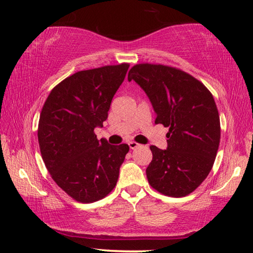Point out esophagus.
Returning <instances> with one entry per match:
<instances>
[{"label": "esophagus", "instance_id": "esophagus-1", "mask_svg": "<svg viewBox=\"0 0 253 253\" xmlns=\"http://www.w3.org/2000/svg\"><path fill=\"white\" fill-rule=\"evenodd\" d=\"M128 145H129V149H130V150H134V149H136V148H138V146H139L138 143L134 142V141L128 142Z\"/></svg>", "mask_w": 253, "mask_h": 253}]
</instances>
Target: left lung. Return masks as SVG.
Here are the masks:
<instances>
[{"label":"left lung","instance_id":"8db88e82","mask_svg":"<svg viewBox=\"0 0 253 253\" xmlns=\"http://www.w3.org/2000/svg\"><path fill=\"white\" fill-rule=\"evenodd\" d=\"M148 95L156 124L169 127L167 149L151 145L150 185L172 198L185 197L207 178L220 141L213 96L198 79L176 68L141 63L128 73Z\"/></svg>","mask_w":253,"mask_h":253}]
</instances>
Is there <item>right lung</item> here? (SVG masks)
<instances>
[{"label":"right lung","instance_id":"right-lung-1","mask_svg":"<svg viewBox=\"0 0 253 253\" xmlns=\"http://www.w3.org/2000/svg\"><path fill=\"white\" fill-rule=\"evenodd\" d=\"M128 63L83 70L51 90L39 123L41 154L52 178L78 202L110 193L129 146L111 145L94 134L103 127Z\"/></svg>","mask_w":253,"mask_h":253}]
</instances>
